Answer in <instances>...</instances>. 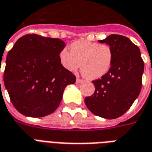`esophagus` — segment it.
<instances>
[{
	"mask_svg": "<svg viewBox=\"0 0 152 152\" xmlns=\"http://www.w3.org/2000/svg\"><path fill=\"white\" fill-rule=\"evenodd\" d=\"M83 81H84V80L80 79V78H77V79H76V83H77V84H80V83L83 82Z\"/></svg>",
	"mask_w": 152,
	"mask_h": 152,
	"instance_id": "obj_1",
	"label": "esophagus"
}]
</instances>
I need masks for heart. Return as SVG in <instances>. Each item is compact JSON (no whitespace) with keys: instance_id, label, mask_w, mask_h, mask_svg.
<instances>
[{"instance_id":"heart-1","label":"heart","mask_w":152,"mask_h":152,"mask_svg":"<svg viewBox=\"0 0 152 152\" xmlns=\"http://www.w3.org/2000/svg\"><path fill=\"white\" fill-rule=\"evenodd\" d=\"M70 52L63 49L59 53L61 65L69 72H75L80 66L86 78L99 79L112 67L113 52L110 45L88 40H76L70 45Z\"/></svg>"}]
</instances>
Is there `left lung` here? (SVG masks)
Segmentation results:
<instances>
[{"label": "left lung", "mask_w": 152, "mask_h": 152, "mask_svg": "<svg viewBox=\"0 0 152 152\" xmlns=\"http://www.w3.org/2000/svg\"><path fill=\"white\" fill-rule=\"evenodd\" d=\"M99 41L112 48L113 63L101 79L93 80L95 90L85 102L96 115L115 119L127 112L139 95L144 63L139 48L126 37L113 34Z\"/></svg>", "instance_id": "8db88e82"}]
</instances>
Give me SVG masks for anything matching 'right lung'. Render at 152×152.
Here are the masks:
<instances>
[{
  "label": "right lung",
  "mask_w": 152,
  "mask_h": 152,
  "mask_svg": "<svg viewBox=\"0 0 152 152\" xmlns=\"http://www.w3.org/2000/svg\"><path fill=\"white\" fill-rule=\"evenodd\" d=\"M64 47L58 38L27 34L9 51L4 84L18 112L43 117L58 108L66 86L76 82V76L60 63Z\"/></svg>",
  "instance_id": "obj_1"
}]
</instances>
